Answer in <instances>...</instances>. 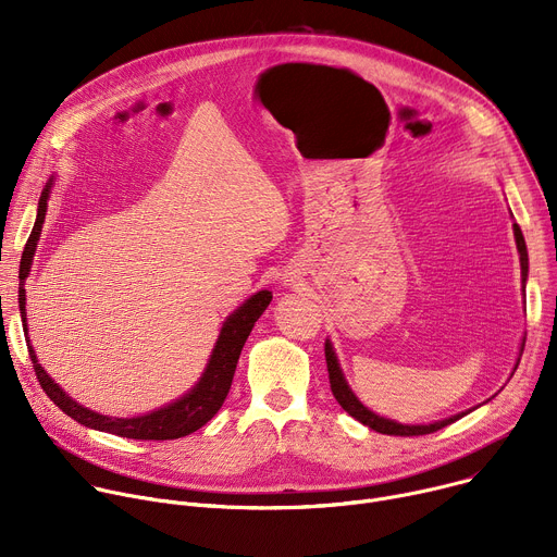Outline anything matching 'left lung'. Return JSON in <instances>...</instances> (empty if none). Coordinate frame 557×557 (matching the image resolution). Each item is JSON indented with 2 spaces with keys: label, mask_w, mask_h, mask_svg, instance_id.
<instances>
[{
  "label": "left lung",
  "mask_w": 557,
  "mask_h": 557,
  "mask_svg": "<svg viewBox=\"0 0 557 557\" xmlns=\"http://www.w3.org/2000/svg\"><path fill=\"white\" fill-rule=\"evenodd\" d=\"M513 235H516V245H518V253H520V267H522V286L527 282V273H529V256H527V245H524V237H522V231L518 224H513ZM524 348V344H522ZM520 363V359H518ZM516 363V368H518ZM326 366H329V379H331V389L335 394L337 404L352 417L357 419L359 423L368 425L370 430L374 432H381V434H389V436H423V434H432V432H438L443 430L445 425L462 419L467 412H460L456 417H449L445 421H436V423H430V425H404V423H396V421H389V419H383L374 412H370L357 396L355 392L350 389V385L346 383L344 379V372L339 368V361H337V355L333 350V344L326 342Z\"/></svg>",
  "instance_id": "obj_1"
}]
</instances>
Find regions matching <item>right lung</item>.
Returning a JSON list of instances; mask_svg holds the SVG:
<instances>
[{
    "instance_id": "add662e5",
    "label": "right lung",
    "mask_w": 557,
    "mask_h": 557,
    "mask_svg": "<svg viewBox=\"0 0 557 557\" xmlns=\"http://www.w3.org/2000/svg\"><path fill=\"white\" fill-rule=\"evenodd\" d=\"M50 185H52V181L41 191L37 220H35L33 233L28 237L24 256H22V264H20V312H22V324H24L26 337H28V329H26V288H24V282L30 273L35 247H37L41 224H44V218H46ZM271 299H273V295L269 290H260V293L251 295L235 312H231L226 317V322L222 324L220 337L215 342V348L211 352V359H209L207 370L202 372L200 381L185 396H181L178 401H174V404H170L161 410H156L151 414H145V417L114 419V417H106V414H99V412H92L84 406H78L41 368V363L37 361V355L30 346V339H26L28 355H30L35 374L39 379V385L50 396V401L61 412H65L70 419H74L76 423H82V425L92 428V430H99V432H110V434H116V436H123V438L174 441V438H181V436H187V434L200 430L222 408L226 394L231 389V381H233V374H235L237 359H240L243 346H245L247 337L251 335L256 322L260 320V314L271 304Z\"/></svg>"
}]
</instances>
